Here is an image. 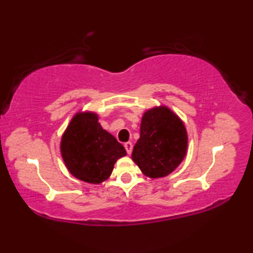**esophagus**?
Masks as SVG:
<instances>
[{
    "label": "esophagus",
    "instance_id": "1",
    "mask_svg": "<svg viewBox=\"0 0 253 253\" xmlns=\"http://www.w3.org/2000/svg\"><path fill=\"white\" fill-rule=\"evenodd\" d=\"M125 149H126L127 154H130L131 151H132V144L130 142L125 143Z\"/></svg>",
    "mask_w": 253,
    "mask_h": 253
}]
</instances>
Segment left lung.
Wrapping results in <instances>:
<instances>
[{
  "instance_id": "obj_1",
  "label": "left lung",
  "mask_w": 253,
  "mask_h": 253,
  "mask_svg": "<svg viewBox=\"0 0 253 253\" xmlns=\"http://www.w3.org/2000/svg\"><path fill=\"white\" fill-rule=\"evenodd\" d=\"M187 145V131L182 119L169 107H153L143 115L140 136L131 158L147 177H165L181 164Z\"/></svg>"
}]
</instances>
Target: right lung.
I'll use <instances>...</instances> for the list:
<instances>
[{
	"instance_id": "1",
	"label": "right lung",
	"mask_w": 253,
	"mask_h": 253,
	"mask_svg": "<svg viewBox=\"0 0 253 253\" xmlns=\"http://www.w3.org/2000/svg\"><path fill=\"white\" fill-rule=\"evenodd\" d=\"M60 152L66 168L80 181L100 184L111 175L115 163L126 151L98 123L92 111H78L63 132Z\"/></svg>"
}]
</instances>
